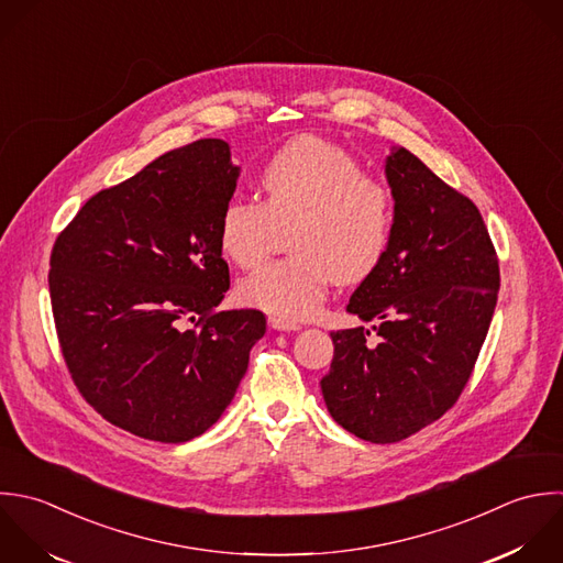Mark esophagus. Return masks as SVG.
<instances>
[{"label": "esophagus", "instance_id": "1", "mask_svg": "<svg viewBox=\"0 0 563 563\" xmlns=\"http://www.w3.org/2000/svg\"><path fill=\"white\" fill-rule=\"evenodd\" d=\"M267 322H269V327H272L274 331H298V329H300L298 322H294V320H289V318H283V316H269Z\"/></svg>", "mask_w": 563, "mask_h": 563}]
</instances>
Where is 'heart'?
Here are the masks:
<instances>
[{"mask_svg": "<svg viewBox=\"0 0 563 563\" xmlns=\"http://www.w3.org/2000/svg\"><path fill=\"white\" fill-rule=\"evenodd\" d=\"M258 181L263 203L232 199L221 210L219 247L236 267L254 269L272 252L276 228L294 223V256L247 276L239 285L245 302L283 318H307L333 280L355 285L382 265L395 225L393 195L353 153L300 135L267 159Z\"/></svg>", "mask_w": 563, "mask_h": 563, "instance_id": "heart-1", "label": "heart"}]
</instances>
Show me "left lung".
Wrapping results in <instances>:
<instances>
[{"label": "left lung", "instance_id": "8db88e82", "mask_svg": "<svg viewBox=\"0 0 563 563\" xmlns=\"http://www.w3.org/2000/svg\"><path fill=\"white\" fill-rule=\"evenodd\" d=\"M390 247L346 307L377 322L333 331L322 377L331 417L357 439L397 443L441 419L465 390L500 289L498 254L476 203L399 146L386 159Z\"/></svg>", "mask_w": 563, "mask_h": 563}]
</instances>
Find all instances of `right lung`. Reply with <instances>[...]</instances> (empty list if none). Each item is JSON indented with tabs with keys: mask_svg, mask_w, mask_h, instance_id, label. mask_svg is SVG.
Wrapping results in <instances>:
<instances>
[{
	"mask_svg": "<svg viewBox=\"0 0 563 563\" xmlns=\"http://www.w3.org/2000/svg\"><path fill=\"white\" fill-rule=\"evenodd\" d=\"M236 177L228 142L197 140L96 192L54 241L47 283L67 371L102 419L140 439L203 434L265 335L261 311L217 309L230 287L219 217Z\"/></svg>",
	"mask_w": 563,
	"mask_h": 563,
	"instance_id": "obj_1",
	"label": "right lung"
}]
</instances>
